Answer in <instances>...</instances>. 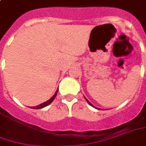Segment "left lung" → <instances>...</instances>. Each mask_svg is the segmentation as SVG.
I'll use <instances>...</instances> for the list:
<instances>
[{
	"label": "left lung",
	"instance_id": "left-lung-1",
	"mask_svg": "<svg viewBox=\"0 0 146 146\" xmlns=\"http://www.w3.org/2000/svg\"><path fill=\"white\" fill-rule=\"evenodd\" d=\"M84 99H85V100H86V101L88 102V104L90 105V106H92V107H93V108H96V109H99V108H96V107H95V106H93V105L92 104H91L90 102H89V101H88V100H87V99H86V98L84 97Z\"/></svg>",
	"mask_w": 146,
	"mask_h": 146
}]
</instances>
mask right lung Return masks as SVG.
<instances>
[{
  "instance_id": "1",
  "label": "right lung",
  "mask_w": 146,
  "mask_h": 146,
  "mask_svg": "<svg viewBox=\"0 0 146 146\" xmlns=\"http://www.w3.org/2000/svg\"><path fill=\"white\" fill-rule=\"evenodd\" d=\"M58 88L57 89V91L55 92V93H54V95L52 96L49 100H47V101L44 102V103H42V104H41L38 105V106H36V107H32L31 108L33 109H41L42 108H45V107H46V106H48L49 104H50L52 102L54 101V98L56 97V96H57V93H58Z\"/></svg>"
}]
</instances>
